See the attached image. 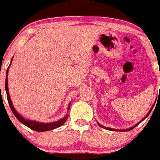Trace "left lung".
Here are the masks:
<instances>
[{
	"label": "left lung",
	"mask_w": 160,
	"mask_h": 160,
	"mask_svg": "<svg viewBox=\"0 0 160 160\" xmlns=\"http://www.w3.org/2000/svg\"><path fill=\"white\" fill-rule=\"evenodd\" d=\"M153 107H154V106H153ZM153 107L151 108H150V111H149V112H148L147 114H146V116L145 117V118H143V119H142V120L141 121V122H138L137 123V124H136V125H135L134 127H131V128H128V129H125V130H120L121 132H128V131H131V130H132L133 129V128H135V127H136V126L138 125V124H140V123L141 122H142V121H144L145 119V118H147L148 116H149V114L150 113V112H151V110H152V108H153ZM98 126H99V127H102V128H104V129H107V130H109V131H119V130H116V129H113V128H109V127H103V126H102V125H100V124H98Z\"/></svg>",
	"instance_id": "8db88e82"
}]
</instances>
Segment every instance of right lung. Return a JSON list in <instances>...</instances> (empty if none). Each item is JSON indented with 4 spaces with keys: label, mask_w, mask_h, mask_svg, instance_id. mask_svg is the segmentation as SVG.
Here are the masks:
<instances>
[{
    "label": "right lung",
    "mask_w": 160,
    "mask_h": 160,
    "mask_svg": "<svg viewBox=\"0 0 160 160\" xmlns=\"http://www.w3.org/2000/svg\"><path fill=\"white\" fill-rule=\"evenodd\" d=\"M12 62V60L10 62V64ZM10 66L7 68V71H6V95H7V99H8L9 105H10V109L12 111V112L14 113V115L15 116V118L18 119V120L21 123H23L24 125H25L26 127H29L30 129L33 130V131H36V132H47V131H50V130H53L57 128V127H59L61 126H62L65 123V122L67 121L68 116H65L64 118H62L61 120L58 121V122H49V123H42V122H35V121H30L27 120L25 118H24L23 117L20 115V114L18 113V112L15 109V108L13 106L12 102H11V99H10V94H9V89H8V71L9 68L10 67ZM68 108H70V103H69ZM68 108V109H69Z\"/></svg>",
    "instance_id": "right-lung-1"
}]
</instances>
